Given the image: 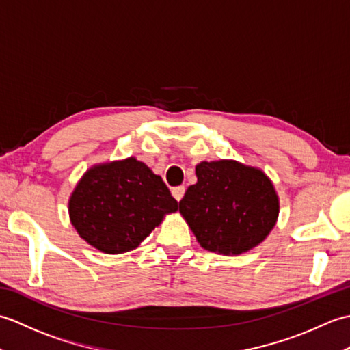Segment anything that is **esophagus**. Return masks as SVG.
<instances>
[{"label":"esophagus","mask_w":350,"mask_h":350,"mask_svg":"<svg viewBox=\"0 0 350 350\" xmlns=\"http://www.w3.org/2000/svg\"><path fill=\"white\" fill-rule=\"evenodd\" d=\"M171 194H173V197L177 200V202H180V200L185 196V187H176V188H173V189H171Z\"/></svg>","instance_id":"obj_1"}]
</instances>
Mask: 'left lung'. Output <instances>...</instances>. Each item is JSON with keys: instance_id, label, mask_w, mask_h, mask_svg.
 Returning a JSON list of instances; mask_svg holds the SVG:
<instances>
[{"instance_id": "obj_1", "label": "left lung", "mask_w": 350, "mask_h": 350, "mask_svg": "<svg viewBox=\"0 0 350 350\" xmlns=\"http://www.w3.org/2000/svg\"><path fill=\"white\" fill-rule=\"evenodd\" d=\"M179 212L200 247L237 256L262 243L277 224L280 198L263 170L233 159L203 161Z\"/></svg>"}]
</instances>
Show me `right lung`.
Instances as JSON below:
<instances>
[{
  "mask_svg": "<svg viewBox=\"0 0 350 350\" xmlns=\"http://www.w3.org/2000/svg\"><path fill=\"white\" fill-rule=\"evenodd\" d=\"M177 209L161 176L133 156L90 167L69 198L72 226L105 254L135 250Z\"/></svg>",
  "mask_w": 350,
  "mask_h": 350,
  "instance_id": "right-lung-1",
  "label": "right lung"
}]
</instances>
